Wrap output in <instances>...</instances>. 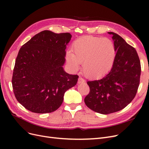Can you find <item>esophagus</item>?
Wrapping results in <instances>:
<instances>
[{
  "mask_svg": "<svg viewBox=\"0 0 149 149\" xmlns=\"http://www.w3.org/2000/svg\"><path fill=\"white\" fill-rule=\"evenodd\" d=\"M78 83H84V80L83 78L79 77V78H78Z\"/></svg>",
  "mask_w": 149,
  "mask_h": 149,
  "instance_id": "esophagus-1",
  "label": "esophagus"
}]
</instances>
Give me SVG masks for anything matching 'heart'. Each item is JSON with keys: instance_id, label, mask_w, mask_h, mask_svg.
I'll list each match as a JSON object with an SVG mask.
<instances>
[{"instance_id": "heart-1", "label": "heart", "mask_w": 149, "mask_h": 149, "mask_svg": "<svg viewBox=\"0 0 149 149\" xmlns=\"http://www.w3.org/2000/svg\"><path fill=\"white\" fill-rule=\"evenodd\" d=\"M73 52L68 51L66 60L73 70H78L81 63L83 71L90 78H100L109 73L116 57L114 43L108 38L83 37L73 44Z\"/></svg>"}]
</instances>
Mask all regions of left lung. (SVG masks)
<instances>
[{"label": "left lung", "instance_id": "1", "mask_svg": "<svg viewBox=\"0 0 149 149\" xmlns=\"http://www.w3.org/2000/svg\"><path fill=\"white\" fill-rule=\"evenodd\" d=\"M112 35L116 49L114 65L102 78L88 81L90 92L84 102L90 109L102 114L122 110L131 102L137 91L141 73L136 49L118 34Z\"/></svg>", "mask_w": 149, "mask_h": 149}]
</instances>
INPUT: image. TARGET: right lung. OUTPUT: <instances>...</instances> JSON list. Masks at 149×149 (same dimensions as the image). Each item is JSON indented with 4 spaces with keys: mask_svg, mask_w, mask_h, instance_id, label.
Masks as SVG:
<instances>
[{
    "mask_svg": "<svg viewBox=\"0 0 149 149\" xmlns=\"http://www.w3.org/2000/svg\"><path fill=\"white\" fill-rule=\"evenodd\" d=\"M72 35L44 30L21 47L15 60L12 87L19 102L38 114L56 111L65 93L74 86L78 75L64 70L66 48Z\"/></svg>",
    "mask_w": 149,
    "mask_h": 149,
    "instance_id": "right-lung-1",
    "label": "right lung"
}]
</instances>
